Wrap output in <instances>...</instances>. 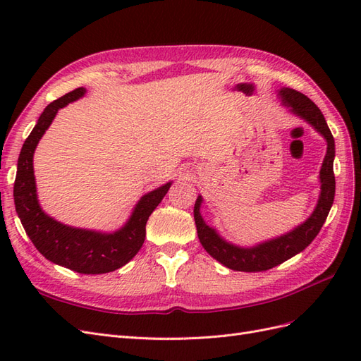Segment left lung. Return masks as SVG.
Listing matches in <instances>:
<instances>
[{
  "label": "left lung",
  "mask_w": 361,
  "mask_h": 361,
  "mask_svg": "<svg viewBox=\"0 0 361 361\" xmlns=\"http://www.w3.org/2000/svg\"><path fill=\"white\" fill-rule=\"evenodd\" d=\"M279 97L283 106L289 108L292 114L301 117L304 122L312 125L313 129L318 130L326 141V154L319 171V199L312 215L304 223L295 227L293 231L281 236L268 239V241H264L253 247H239L232 243H227L214 227L204 223L200 214L203 197L199 195L194 204V220L195 227H197L200 244L215 260L233 271H267L283 264V262L293 257L295 255L301 253L305 247H309L316 235L319 233L334 202L336 179L333 171V162L336 149L334 138L331 135L329 125L325 122L324 114L307 96H304L302 93L293 89L283 87V89L279 90Z\"/></svg>",
  "instance_id": "8db88e82"
}]
</instances>
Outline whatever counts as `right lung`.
<instances>
[{
	"mask_svg": "<svg viewBox=\"0 0 361 361\" xmlns=\"http://www.w3.org/2000/svg\"><path fill=\"white\" fill-rule=\"evenodd\" d=\"M85 94L84 87L51 102L40 114L36 126L25 140L18 158L13 187L15 207L31 243L52 264L80 274H104L126 265L141 248L146 238V223L171 187V182L145 194L135 204L123 227L113 233L63 224L45 214L37 199L32 157L40 138L47 133L60 108Z\"/></svg>",
	"mask_w": 361,
	"mask_h": 361,
	"instance_id": "1",
	"label": "right lung"
}]
</instances>
